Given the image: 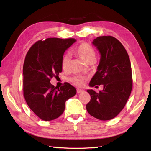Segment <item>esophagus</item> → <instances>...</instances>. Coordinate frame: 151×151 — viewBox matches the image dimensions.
I'll return each instance as SVG.
<instances>
[{
	"instance_id": "obj_1",
	"label": "esophagus",
	"mask_w": 151,
	"mask_h": 151,
	"mask_svg": "<svg viewBox=\"0 0 151 151\" xmlns=\"http://www.w3.org/2000/svg\"><path fill=\"white\" fill-rule=\"evenodd\" d=\"M83 91H84L83 90V89H80V88H77V89H76V93H77V94L82 93Z\"/></svg>"
}]
</instances>
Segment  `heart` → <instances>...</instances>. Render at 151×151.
Returning a JSON list of instances; mask_svg holds the SVG:
<instances>
[{
    "mask_svg": "<svg viewBox=\"0 0 151 151\" xmlns=\"http://www.w3.org/2000/svg\"><path fill=\"white\" fill-rule=\"evenodd\" d=\"M75 52L86 63H89L94 62L96 59V54L94 48L87 43L83 42L79 45L75 49ZM70 65V56L69 55H64L61 59V68L64 71H67L69 68ZM86 81L85 76H75L70 78V81L74 85L77 86H83Z\"/></svg>",
    "mask_w": 151,
    "mask_h": 151,
    "instance_id": "obj_1",
    "label": "heart"
}]
</instances>
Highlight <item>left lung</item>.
<instances>
[{
	"instance_id": "8db88e82",
	"label": "left lung",
	"mask_w": 151,
	"mask_h": 151,
	"mask_svg": "<svg viewBox=\"0 0 151 151\" xmlns=\"http://www.w3.org/2000/svg\"><path fill=\"white\" fill-rule=\"evenodd\" d=\"M93 44L101 53V60L89 85H103L96 93L87 90L91 101L86 106L91 116L101 121L114 118L126 104L132 88L131 65L123 45L112 36L94 39Z\"/></svg>"
}]
</instances>
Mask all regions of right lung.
<instances>
[{
    "label": "right lung",
    "mask_w": 151,
    "mask_h": 151,
    "mask_svg": "<svg viewBox=\"0 0 151 151\" xmlns=\"http://www.w3.org/2000/svg\"><path fill=\"white\" fill-rule=\"evenodd\" d=\"M75 39L48 38L33 45L27 53L23 65V95L28 106L39 118L49 121L59 117L65 102L76 93L68 83L60 88L50 83L60 72L64 52Z\"/></svg>",
    "instance_id": "right-lung-1"
}]
</instances>
